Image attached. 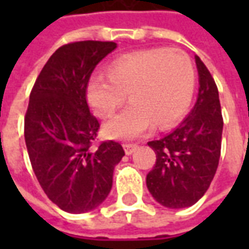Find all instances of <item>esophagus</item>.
Returning <instances> with one entry per match:
<instances>
[{
  "label": "esophagus",
  "instance_id": "34e87169",
  "mask_svg": "<svg viewBox=\"0 0 249 249\" xmlns=\"http://www.w3.org/2000/svg\"><path fill=\"white\" fill-rule=\"evenodd\" d=\"M136 149H137V145H136V144H124V151L126 155H132Z\"/></svg>",
  "mask_w": 249,
  "mask_h": 249
}]
</instances>
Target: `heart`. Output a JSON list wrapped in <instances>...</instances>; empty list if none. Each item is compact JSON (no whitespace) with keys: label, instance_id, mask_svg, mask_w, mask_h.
Returning <instances> with one entry per match:
<instances>
[{"label":"heart","instance_id":"obj_1","mask_svg":"<svg viewBox=\"0 0 249 249\" xmlns=\"http://www.w3.org/2000/svg\"><path fill=\"white\" fill-rule=\"evenodd\" d=\"M196 74L191 57L178 49L155 48L128 53L107 68V77L93 76L87 87L88 103L107 119L128 94L130 105L104 125L112 139H133L155 123L165 129L183 117L192 101Z\"/></svg>","mask_w":249,"mask_h":249}]
</instances>
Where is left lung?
Segmentation results:
<instances>
[{
    "label": "left lung",
    "instance_id": "8db88e82",
    "mask_svg": "<svg viewBox=\"0 0 249 249\" xmlns=\"http://www.w3.org/2000/svg\"><path fill=\"white\" fill-rule=\"evenodd\" d=\"M195 60L200 85L195 107L169 135L148 142L156 153V164L146 175V187L167 208L197 203L219 165L223 133L219 90L204 62L197 56Z\"/></svg>",
    "mask_w": 249,
    "mask_h": 249
}]
</instances>
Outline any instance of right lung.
<instances>
[{
    "instance_id": "obj_1",
    "label": "right lung",
    "mask_w": 249,
    "mask_h": 249,
    "mask_svg": "<svg viewBox=\"0 0 249 249\" xmlns=\"http://www.w3.org/2000/svg\"><path fill=\"white\" fill-rule=\"evenodd\" d=\"M116 48L112 41L62 45L30 92L24 133L32 168L46 196L69 213L89 212L108 197L125 155L112 140L93 149L100 123L87 103L92 71Z\"/></svg>"
}]
</instances>
